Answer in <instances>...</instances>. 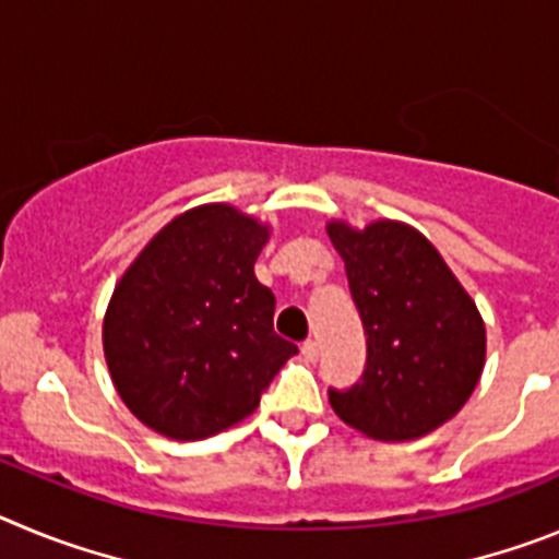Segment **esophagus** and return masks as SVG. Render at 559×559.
I'll list each match as a JSON object with an SVG mask.
<instances>
[{
  "label": "esophagus",
  "mask_w": 559,
  "mask_h": 559,
  "mask_svg": "<svg viewBox=\"0 0 559 559\" xmlns=\"http://www.w3.org/2000/svg\"><path fill=\"white\" fill-rule=\"evenodd\" d=\"M302 355H305V358H308V360H316V358H319V344H316L313 338H308V341H305V344H302Z\"/></svg>",
  "instance_id": "1"
}]
</instances>
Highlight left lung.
<instances>
[{"label": "left lung", "instance_id": "obj_1", "mask_svg": "<svg viewBox=\"0 0 559 559\" xmlns=\"http://www.w3.org/2000/svg\"><path fill=\"white\" fill-rule=\"evenodd\" d=\"M367 335V367L330 389L347 426L374 439H417L467 403L484 367V322L439 251L412 226L330 224Z\"/></svg>", "mask_w": 559, "mask_h": 559}]
</instances>
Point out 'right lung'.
Here are the masks:
<instances>
[{
	"mask_svg": "<svg viewBox=\"0 0 559 559\" xmlns=\"http://www.w3.org/2000/svg\"><path fill=\"white\" fill-rule=\"evenodd\" d=\"M269 229L226 204L190 210L145 246L103 322L126 406L170 439H204L249 417L296 353L274 333V294L254 260Z\"/></svg>",
	"mask_w": 559,
	"mask_h": 559,
	"instance_id": "1",
	"label": "right lung"
}]
</instances>
